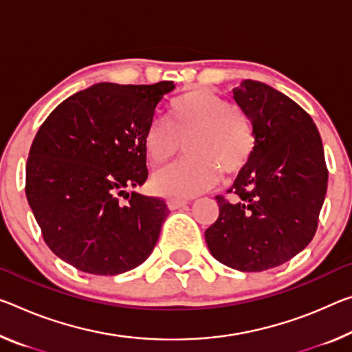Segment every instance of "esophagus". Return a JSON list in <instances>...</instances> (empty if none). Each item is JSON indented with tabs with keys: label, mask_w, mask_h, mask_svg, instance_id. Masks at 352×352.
<instances>
[{
	"label": "esophagus",
	"mask_w": 352,
	"mask_h": 352,
	"mask_svg": "<svg viewBox=\"0 0 352 352\" xmlns=\"http://www.w3.org/2000/svg\"><path fill=\"white\" fill-rule=\"evenodd\" d=\"M188 204V200L185 199H169L167 200V206H169L170 210H178L182 208V206H185Z\"/></svg>",
	"instance_id": "34e87169"
}]
</instances>
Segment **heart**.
Returning a JSON list of instances; mask_svg holds the SVG:
<instances>
[{
	"label": "heart",
	"mask_w": 352,
	"mask_h": 352,
	"mask_svg": "<svg viewBox=\"0 0 352 352\" xmlns=\"http://www.w3.org/2000/svg\"><path fill=\"white\" fill-rule=\"evenodd\" d=\"M185 141V158L156 172L153 189L161 196L191 197L211 188L219 170L238 174L255 152V133L249 117L227 98L206 89H194L172 100L169 122H150L144 147L155 164L174 158Z\"/></svg>",
	"instance_id": "heart-1"
}]
</instances>
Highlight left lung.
Segmentation results:
<instances>
[{
	"instance_id": "left-lung-1",
	"label": "left lung",
	"mask_w": 352,
	"mask_h": 352,
	"mask_svg": "<svg viewBox=\"0 0 352 352\" xmlns=\"http://www.w3.org/2000/svg\"><path fill=\"white\" fill-rule=\"evenodd\" d=\"M233 97L252 120L255 152L205 230L211 255L233 270L266 271L314 239L327 189L321 136L311 117L271 86L246 80Z\"/></svg>"
}]
</instances>
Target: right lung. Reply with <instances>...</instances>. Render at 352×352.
<instances>
[{"instance_id": "add662e5", "label": "right lung", "mask_w": 352, "mask_h": 352, "mask_svg": "<svg viewBox=\"0 0 352 352\" xmlns=\"http://www.w3.org/2000/svg\"><path fill=\"white\" fill-rule=\"evenodd\" d=\"M174 87L98 82L56 106L38 128L26 199L43 241L76 270L116 276L152 254L169 208L126 189L147 180L144 135Z\"/></svg>"}]
</instances>
